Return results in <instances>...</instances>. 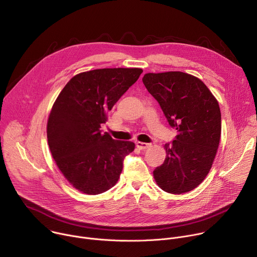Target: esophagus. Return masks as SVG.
I'll use <instances>...</instances> for the list:
<instances>
[{
	"instance_id": "34e87169",
	"label": "esophagus",
	"mask_w": 257,
	"mask_h": 257,
	"mask_svg": "<svg viewBox=\"0 0 257 257\" xmlns=\"http://www.w3.org/2000/svg\"><path fill=\"white\" fill-rule=\"evenodd\" d=\"M136 146H137V149H139V150H146V149L151 148L152 144L151 143H145V142L138 141V142H136Z\"/></svg>"
}]
</instances>
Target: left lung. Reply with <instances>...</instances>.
Returning a JSON list of instances; mask_svg holds the SVG:
<instances>
[{"label":"left lung","instance_id":"8db88e82","mask_svg":"<svg viewBox=\"0 0 257 257\" xmlns=\"http://www.w3.org/2000/svg\"><path fill=\"white\" fill-rule=\"evenodd\" d=\"M178 135L165 144L166 159L154 171L161 189L182 194L195 189L207 176L221 138L216 98L197 77L180 71L146 73L142 78Z\"/></svg>","mask_w":257,"mask_h":257}]
</instances>
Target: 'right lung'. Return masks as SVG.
Listing matches in <instances>:
<instances>
[{
	"label": "right lung",
	"instance_id": "add662e5",
	"mask_svg": "<svg viewBox=\"0 0 257 257\" xmlns=\"http://www.w3.org/2000/svg\"><path fill=\"white\" fill-rule=\"evenodd\" d=\"M142 73L140 68H104L72 77L53 104L47 125L50 151L59 170L75 189L96 195L116 185L131 141L101 133L119 98Z\"/></svg>",
	"mask_w": 257,
	"mask_h": 257
}]
</instances>
